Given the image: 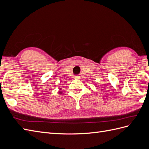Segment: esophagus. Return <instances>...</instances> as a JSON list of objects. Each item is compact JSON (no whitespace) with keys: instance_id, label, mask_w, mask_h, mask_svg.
I'll list each match as a JSON object with an SVG mask.
<instances>
[{"instance_id":"esophagus-1","label":"esophagus","mask_w":149,"mask_h":149,"mask_svg":"<svg viewBox=\"0 0 149 149\" xmlns=\"http://www.w3.org/2000/svg\"><path fill=\"white\" fill-rule=\"evenodd\" d=\"M75 78H78V79L81 78V76H79V75H76V76H75Z\"/></svg>"}]
</instances>
